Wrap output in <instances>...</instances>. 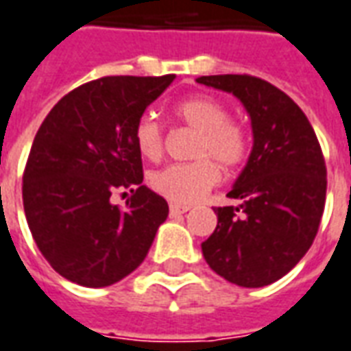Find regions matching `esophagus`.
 <instances>
[{"label": "esophagus", "instance_id": "34e87169", "mask_svg": "<svg viewBox=\"0 0 351 351\" xmlns=\"http://www.w3.org/2000/svg\"><path fill=\"white\" fill-rule=\"evenodd\" d=\"M188 210H190L188 205H178V203H171V205H169L171 217H178V215H184V213H188Z\"/></svg>", "mask_w": 351, "mask_h": 351}]
</instances>
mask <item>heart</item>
Here are the masks:
<instances>
[{
  "label": "heart",
  "instance_id": "1",
  "mask_svg": "<svg viewBox=\"0 0 351 351\" xmlns=\"http://www.w3.org/2000/svg\"><path fill=\"white\" fill-rule=\"evenodd\" d=\"M175 112L182 123L199 133L193 146V156L197 159L158 169L152 173L150 182L156 192L173 203H193L220 180L217 163L206 156L226 169L239 165L247 154V133L241 125L228 119L226 108L210 97H190L182 100ZM133 138L142 158L158 159L161 156L165 138L156 117L142 116L134 123Z\"/></svg>",
  "mask_w": 351,
  "mask_h": 351
}]
</instances>
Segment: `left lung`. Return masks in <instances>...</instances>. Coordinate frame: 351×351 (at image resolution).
I'll list each match as a JSON object with an SVG mask.
<instances>
[{
  "label": "left lung",
  "instance_id": "left-lung-1",
  "mask_svg": "<svg viewBox=\"0 0 351 351\" xmlns=\"http://www.w3.org/2000/svg\"><path fill=\"white\" fill-rule=\"evenodd\" d=\"M201 85L234 95L251 119L252 150L201 251L213 271L239 287H264L295 268L319 228L327 169L304 112L252 75H201Z\"/></svg>",
  "mask_w": 351,
  "mask_h": 351
}]
</instances>
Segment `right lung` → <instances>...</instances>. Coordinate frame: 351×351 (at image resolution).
<instances>
[{"instance_id":"add662e5","label":"right lung","mask_w":351,"mask_h":351,"mask_svg":"<svg viewBox=\"0 0 351 351\" xmlns=\"http://www.w3.org/2000/svg\"><path fill=\"white\" fill-rule=\"evenodd\" d=\"M175 75H110L68 93L49 112L22 176L30 232L55 271L83 287L114 285L138 268L167 201L142 186L134 123ZM131 189L125 210L109 197Z\"/></svg>"}]
</instances>
